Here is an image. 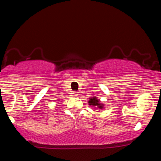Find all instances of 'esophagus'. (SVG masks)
<instances>
[{
	"label": "esophagus",
	"instance_id": "esophagus-1",
	"mask_svg": "<svg viewBox=\"0 0 161 161\" xmlns=\"http://www.w3.org/2000/svg\"><path fill=\"white\" fill-rule=\"evenodd\" d=\"M72 96H73V97L78 96V93H77V92H76V91H74V92L72 93Z\"/></svg>",
	"mask_w": 161,
	"mask_h": 161
}]
</instances>
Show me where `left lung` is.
<instances>
[{
  "instance_id": "left-lung-1",
  "label": "left lung",
  "mask_w": 161,
  "mask_h": 161,
  "mask_svg": "<svg viewBox=\"0 0 161 161\" xmlns=\"http://www.w3.org/2000/svg\"><path fill=\"white\" fill-rule=\"evenodd\" d=\"M89 105H92V106H98V107L100 108V109H102V104L100 103V102L95 97H93L92 98H90V100L89 101Z\"/></svg>"
}]
</instances>
